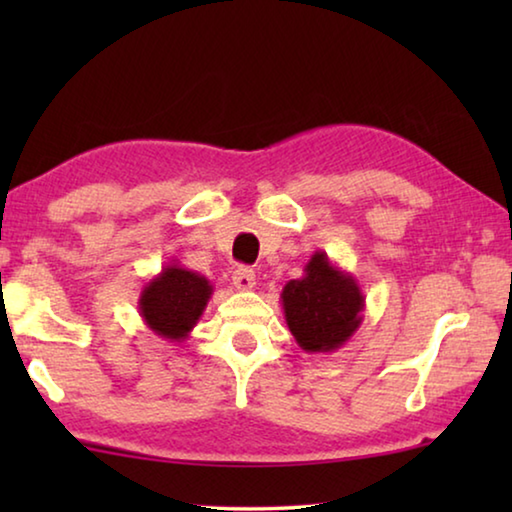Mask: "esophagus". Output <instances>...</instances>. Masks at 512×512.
Listing matches in <instances>:
<instances>
[{
    "mask_svg": "<svg viewBox=\"0 0 512 512\" xmlns=\"http://www.w3.org/2000/svg\"><path fill=\"white\" fill-rule=\"evenodd\" d=\"M232 284H235L239 291H250L255 287V271L248 266L235 268V273H232Z\"/></svg>",
    "mask_w": 512,
    "mask_h": 512,
    "instance_id": "obj_1",
    "label": "esophagus"
}]
</instances>
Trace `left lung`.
I'll return each mask as SVG.
<instances>
[{
	"label": "left lung",
	"mask_w": 512,
	"mask_h": 512,
	"mask_svg": "<svg viewBox=\"0 0 512 512\" xmlns=\"http://www.w3.org/2000/svg\"><path fill=\"white\" fill-rule=\"evenodd\" d=\"M289 332L305 352H336L357 332L366 296L354 275L329 262L316 250L298 280H289L280 293Z\"/></svg>",
	"instance_id": "left-lung-1"
}]
</instances>
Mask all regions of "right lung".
Returning a JSON list of instances; mask_svg holds the SVG:
<instances>
[{
	"label": "right lung",
	"mask_w": 512,
	"mask_h": 512,
	"mask_svg": "<svg viewBox=\"0 0 512 512\" xmlns=\"http://www.w3.org/2000/svg\"><path fill=\"white\" fill-rule=\"evenodd\" d=\"M214 293L205 275L189 271L176 259L146 282L140 293V316L146 327L167 341H185L201 320Z\"/></svg>",
	"instance_id": "1"
}]
</instances>
